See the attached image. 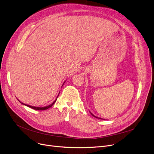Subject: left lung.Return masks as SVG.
<instances>
[{"mask_svg": "<svg viewBox=\"0 0 154 154\" xmlns=\"http://www.w3.org/2000/svg\"><path fill=\"white\" fill-rule=\"evenodd\" d=\"M91 114H92V116H94V117H95V118H97V119H101V118H100V117H96V116H95L93 114H92L91 112ZM103 120H104V119H103Z\"/></svg>", "mask_w": 154, "mask_h": 154, "instance_id": "obj_1", "label": "left lung"}]
</instances>
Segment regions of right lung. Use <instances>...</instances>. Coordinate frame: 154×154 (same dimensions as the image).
I'll return each instance as SVG.
<instances>
[{"label":"right lung","instance_id":"right-lung-1","mask_svg":"<svg viewBox=\"0 0 154 154\" xmlns=\"http://www.w3.org/2000/svg\"><path fill=\"white\" fill-rule=\"evenodd\" d=\"M64 83H65V82H64ZM64 83L63 84V85L64 84ZM63 85H62V86H63ZM60 93V92H59ZM59 95H58V96H59ZM58 96L57 97V98H56V99L53 102V103H52L51 104H50L49 106H45V107H35V106H29V105H27V104H25V103H22V102H21L19 100H18L21 103H22L23 105H24V106H27V107H30V108H31V109H34V110H47V109H48V108H50V107H51L54 104V103L56 102V100H57V98H58Z\"/></svg>","mask_w":154,"mask_h":154}]
</instances>
